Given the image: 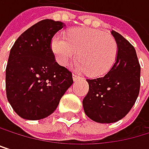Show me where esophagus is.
<instances>
[{
    "label": "esophagus",
    "mask_w": 149,
    "mask_h": 149,
    "mask_svg": "<svg viewBox=\"0 0 149 149\" xmlns=\"http://www.w3.org/2000/svg\"><path fill=\"white\" fill-rule=\"evenodd\" d=\"M72 78H73V80L74 81H76V80H79V79H81L79 76H78V75H76V74H73L72 75Z\"/></svg>",
    "instance_id": "1"
}]
</instances>
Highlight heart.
I'll return each instance as SVG.
<instances>
[{
    "label": "heart",
    "instance_id": "1",
    "mask_svg": "<svg viewBox=\"0 0 149 149\" xmlns=\"http://www.w3.org/2000/svg\"><path fill=\"white\" fill-rule=\"evenodd\" d=\"M52 50L56 61L66 65L75 57H79L74 63L76 70L88 72L92 77H100L114 65L118 45L110 35L92 28H76L68 34L56 35L52 41Z\"/></svg>",
    "mask_w": 149,
    "mask_h": 149
}]
</instances>
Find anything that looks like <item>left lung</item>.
Wrapping results in <instances>:
<instances>
[{"instance_id":"left-lung-1","label":"left lung","mask_w":149,"mask_h":149,"mask_svg":"<svg viewBox=\"0 0 149 149\" xmlns=\"http://www.w3.org/2000/svg\"><path fill=\"white\" fill-rule=\"evenodd\" d=\"M111 34L118 45L117 59L102 78L87 79L89 90L83 99L85 113L94 122L113 123L134 105L140 88V65L131 44L119 33Z\"/></svg>"}]
</instances>
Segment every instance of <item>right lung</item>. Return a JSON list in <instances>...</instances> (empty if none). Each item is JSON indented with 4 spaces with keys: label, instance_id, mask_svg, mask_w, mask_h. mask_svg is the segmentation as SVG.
<instances>
[{
    "label": "right lung",
    "instance_id": "right-lung-1",
    "mask_svg": "<svg viewBox=\"0 0 149 149\" xmlns=\"http://www.w3.org/2000/svg\"><path fill=\"white\" fill-rule=\"evenodd\" d=\"M64 23L44 19L26 29L14 43L6 67V94L19 116L44 119L52 114L73 83L72 74L59 65L51 48Z\"/></svg>",
    "mask_w": 149,
    "mask_h": 149
}]
</instances>
